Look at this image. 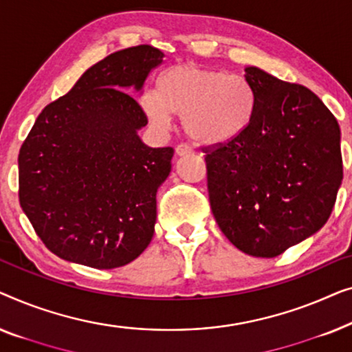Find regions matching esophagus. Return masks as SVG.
<instances>
[{
	"label": "esophagus",
	"instance_id": "obj_1",
	"mask_svg": "<svg viewBox=\"0 0 352 352\" xmlns=\"http://www.w3.org/2000/svg\"><path fill=\"white\" fill-rule=\"evenodd\" d=\"M190 153H192V150L190 145H186V143H180V145L175 148L177 156H185V155H190Z\"/></svg>",
	"mask_w": 352,
	"mask_h": 352
}]
</instances>
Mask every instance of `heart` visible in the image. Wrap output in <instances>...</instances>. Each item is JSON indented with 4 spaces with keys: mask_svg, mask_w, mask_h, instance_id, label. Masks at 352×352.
I'll list each match as a JSON object with an SVG mask.
<instances>
[{
    "mask_svg": "<svg viewBox=\"0 0 352 352\" xmlns=\"http://www.w3.org/2000/svg\"><path fill=\"white\" fill-rule=\"evenodd\" d=\"M138 103L156 129L169 126L170 115L182 116L188 137L217 146L234 140L249 127L255 96L244 76L180 63L162 72L156 92H143Z\"/></svg>",
    "mask_w": 352,
    "mask_h": 352,
    "instance_id": "heart-1",
    "label": "heart"
}]
</instances>
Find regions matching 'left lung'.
I'll return each mask as SVG.
<instances>
[{"label": "left lung", "instance_id": "obj_1", "mask_svg": "<svg viewBox=\"0 0 352 352\" xmlns=\"http://www.w3.org/2000/svg\"><path fill=\"white\" fill-rule=\"evenodd\" d=\"M255 96L249 127L202 146L217 223L232 245L273 258L325 225L343 180L340 126L301 84L245 68Z\"/></svg>", "mask_w": 352, "mask_h": 352}]
</instances>
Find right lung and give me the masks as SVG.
I'll return each mask as SVG.
<instances>
[{"label":"right lung","mask_w":352,"mask_h":352,"mask_svg":"<svg viewBox=\"0 0 352 352\" xmlns=\"http://www.w3.org/2000/svg\"><path fill=\"white\" fill-rule=\"evenodd\" d=\"M162 57L148 44L110 54L39 113L22 143L21 207L63 260L120 268L151 242L156 191L170 174L174 148L140 140L148 120L126 89L140 91Z\"/></svg>","instance_id":"1"}]
</instances>
